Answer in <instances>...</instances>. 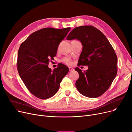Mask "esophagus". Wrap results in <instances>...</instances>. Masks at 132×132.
I'll return each instance as SVG.
<instances>
[{
  "instance_id": "1",
  "label": "esophagus",
  "mask_w": 132,
  "mask_h": 132,
  "mask_svg": "<svg viewBox=\"0 0 132 132\" xmlns=\"http://www.w3.org/2000/svg\"><path fill=\"white\" fill-rule=\"evenodd\" d=\"M74 70V68H72V67H69V71L70 72H73Z\"/></svg>"
}]
</instances>
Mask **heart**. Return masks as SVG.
Masks as SVG:
<instances>
[{
	"mask_svg": "<svg viewBox=\"0 0 132 132\" xmlns=\"http://www.w3.org/2000/svg\"><path fill=\"white\" fill-rule=\"evenodd\" d=\"M62 62L65 63L66 65H70L72 64V60H71L70 59L68 58H64V59H62V60H61Z\"/></svg>",
	"mask_w": 132,
	"mask_h": 132,
	"instance_id": "1",
	"label": "heart"
}]
</instances>
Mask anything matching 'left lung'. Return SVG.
<instances>
[{
	"label": "left lung",
	"instance_id": "8db88e82",
	"mask_svg": "<svg viewBox=\"0 0 132 132\" xmlns=\"http://www.w3.org/2000/svg\"><path fill=\"white\" fill-rule=\"evenodd\" d=\"M66 39H77L81 43L78 63L88 66L84 72L75 68L79 74L76 82L77 89L88 98L100 96L110 87L117 74V56L111 44L104 34L92 26L74 28Z\"/></svg>",
	"mask_w": 132,
	"mask_h": 132
}]
</instances>
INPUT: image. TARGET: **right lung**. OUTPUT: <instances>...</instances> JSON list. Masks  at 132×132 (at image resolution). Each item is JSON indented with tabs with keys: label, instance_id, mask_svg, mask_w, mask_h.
<instances>
[{
	"label": "right lung",
	"instance_id": "right-lung-1",
	"mask_svg": "<svg viewBox=\"0 0 132 132\" xmlns=\"http://www.w3.org/2000/svg\"><path fill=\"white\" fill-rule=\"evenodd\" d=\"M70 30L44 28L32 33L20 45L17 59L19 74L28 90L39 99L53 96L69 71L62 64L53 71L48 65Z\"/></svg>",
	"mask_w": 132,
	"mask_h": 132
}]
</instances>
